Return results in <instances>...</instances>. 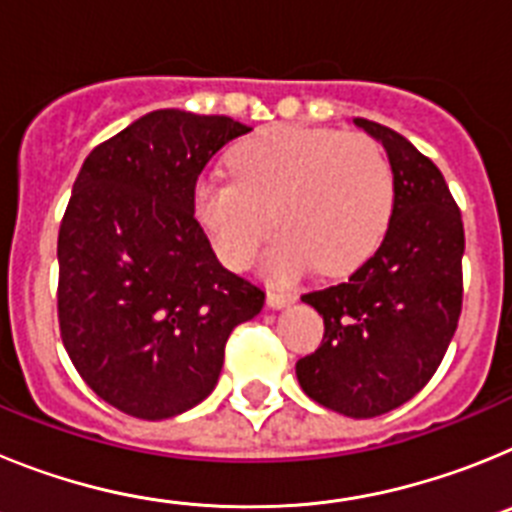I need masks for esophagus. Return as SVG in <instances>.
Returning <instances> with one entry per match:
<instances>
[{
    "label": "esophagus",
    "mask_w": 512,
    "mask_h": 512,
    "mask_svg": "<svg viewBox=\"0 0 512 512\" xmlns=\"http://www.w3.org/2000/svg\"><path fill=\"white\" fill-rule=\"evenodd\" d=\"M295 300L297 295L292 289H269V292H266V305L274 307V310H277V307L292 305Z\"/></svg>",
    "instance_id": "obj_1"
}]
</instances>
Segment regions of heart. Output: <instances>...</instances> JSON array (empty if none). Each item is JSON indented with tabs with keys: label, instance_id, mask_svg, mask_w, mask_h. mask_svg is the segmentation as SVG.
<instances>
[{
	"label": "heart",
	"instance_id": "b5f03b06",
	"mask_svg": "<svg viewBox=\"0 0 512 512\" xmlns=\"http://www.w3.org/2000/svg\"><path fill=\"white\" fill-rule=\"evenodd\" d=\"M233 174L194 184V217L217 256L233 269L253 261L274 223L264 266L274 277L315 269L341 277L382 241L395 205V182L382 148L366 135L271 125L230 156Z\"/></svg>",
	"mask_w": 512,
	"mask_h": 512
}]
</instances>
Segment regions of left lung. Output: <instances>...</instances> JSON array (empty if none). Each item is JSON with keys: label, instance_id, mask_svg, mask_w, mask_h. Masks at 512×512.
I'll use <instances>...</instances> for the list:
<instances>
[{"label": "left lung", "instance_id": "left-lung-1", "mask_svg": "<svg viewBox=\"0 0 512 512\" xmlns=\"http://www.w3.org/2000/svg\"><path fill=\"white\" fill-rule=\"evenodd\" d=\"M387 151L395 205L384 241L341 284L302 295L323 315L315 354L297 361L307 397L348 418H377L436 374L461 312L464 225L446 179L408 138L354 117Z\"/></svg>", "mask_w": 512, "mask_h": 512}]
</instances>
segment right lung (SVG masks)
<instances>
[{
    "label": "right lung",
    "mask_w": 512,
    "mask_h": 512,
    "mask_svg": "<svg viewBox=\"0 0 512 512\" xmlns=\"http://www.w3.org/2000/svg\"><path fill=\"white\" fill-rule=\"evenodd\" d=\"M248 125L156 110L94 148L58 230V323L112 408L164 420L215 390L225 343L264 289L217 261L194 220L205 164Z\"/></svg>",
    "instance_id": "obj_1"
}]
</instances>
